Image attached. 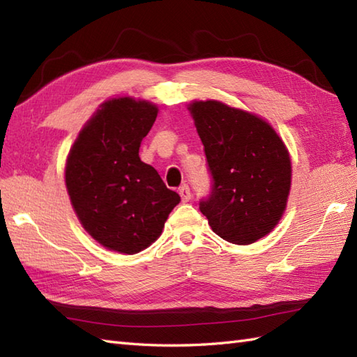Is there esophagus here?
I'll use <instances>...</instances> for the list:
<instances>
[{
  "label": "esophagus",
  "instance_id": "obj_1",
  "mask_svg": "<svg viewBox=\"0 0 357 357\" xmlns=\"http://www.w3.org/2000/svg\"><path fill=\"white\" fill-rule=\"evenodd\" d=\"M178 193H179V196H181V199H183V202H187V201H190V199H192L190 187H188L187 184H184L183 187H179Z\"/></svg>",
  "mask_w": 357,
  "mask_h": 357
}]
</instances>
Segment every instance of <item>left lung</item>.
<instances>
[{
  "label": "left lung",
  "instance_id": "1",
  "mask_svg": "<svg viewBox=\"0 0 357 357\" xmlns=\"http://www.w3.org/2000/svg\"><path fill=\"white\" fill-rule=\"evenodd\" d=\"M188 110L211 176L199 210L218 236L252 244L275 229L287 206L291 162L284 142L261 118L219 101H196Z\"/></svg>",
  "mask_w": 357,
  "mask_h": 357
}]
</instances>
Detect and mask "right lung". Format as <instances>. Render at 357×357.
Wrapping results in <instances>:
<instances>
[{"label": "right lung", "mask_w": 357, "mask_h": 357, "mask_svg": "<svg viewBox=\"0 0 357 357\" xmlns=\"http://www.w3.org/2000/svg\"><path fill=\"white\" fill-rule=\"evenodd\" d=\"M156 115V105L133 98L104 102L67 159V192L82 227L119 253H138L155 242L181 201L139 158Z\"/></svg>", "instance_id": "add662e5"}]
</instances>
